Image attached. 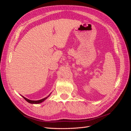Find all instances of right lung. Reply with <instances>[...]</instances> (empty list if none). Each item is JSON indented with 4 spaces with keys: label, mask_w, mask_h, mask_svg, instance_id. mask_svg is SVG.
I'll return each mask as SVG.
<instances>
[{
    "label": "right lung",
    "mask_w": 131,
    "mask_h": 131,
    "mask_svg": "<svg viewBox=\"0 0 131 131\" xmlns=\"http://www.w3.org/2000/svg\"><path fill=\"white\" fill-rule=\"evenodd\" d=\"M50 94H49V96H50ZM49 96H47V97H45V98H43V99H41V100H39V101H31V100H28V99H27V98H25V97H23V96H22V97L25 99V100L27 101V102H28V103H31V104H38V103H41V102H42L43 101H44Z\"/></svg>",
    "instance_id": "add662e5"
}]
</instances>
